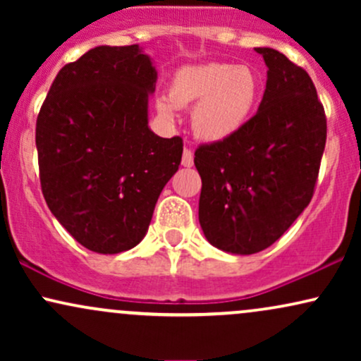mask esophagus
I'll return each instance as SVG.
<instances>
[{
	"label": "esophagus",
	"instance_id": "obj_1",
	"mask_svg": "<svg viewBox=\"0 0 361 361\" xmlns=\"http://www.w3.org/2000/svg\"><path fill=\"white\" fill-rule=\"evenodd\" d=\"M181 164H183L185 168L193 166V152L190 151V149H186V147H185V151H183V157H181Z\"/></svg>",
	"mask_w": 361,
	"mask_h": 361
}]
</instances>
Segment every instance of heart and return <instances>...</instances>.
Returning a JSON list of instances; mask_svg holds the SVG:
<instances>
[{
  "mask_svg": "<svg viewBox=\"0 0 361 361\" xmlns=\"http://www.w3.org/2000/svg\"><path fill=\"white\" fill-rule=\"evenodd\" d=\"M261 78L247 64L205 62L185 66L173 74L168 97L157 98L156 109L173 120L176 109L193 105L192 128L198 139L222 142L247 126L258 109Z\"/></svg>",
  "mask_w": 361,
  "mask_h": 361,
  "instance_id": "b5f03b06",
  "label": "heart"
}]
</instances>
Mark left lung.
Returning a JSON list of instances; mask_svg holds the SVG:
<instances>
[{
  "instance_id": "8db88e82",
  "label": "left lung",
  "mask_w": 361,
  "mask_h": 361,
  "mask_svg": "<svg viewBox=\"0 0 361 361\" xmlns=\"http://www.w3.org/2000/svg\"><path fill=\"white\" fill-rule=\"evenodd\" d=\"M258 111L234 137L195 151L202 178L198 221L231 255L267 250L304 212L326 146V115L304 69L270 47Z\"/></svg>"
}]
</instances>
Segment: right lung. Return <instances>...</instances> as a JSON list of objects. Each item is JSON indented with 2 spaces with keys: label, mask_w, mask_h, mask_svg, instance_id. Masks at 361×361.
Returning a JSON list of instances; mask_svg holds the SVG:
<instances>
[{
  "label": "right lung",
  "mask_w": 361,
  "mask_h": 361,
  "mask_svg": "<svg viewBox=\"0 0 361 361\" xmlns=\"http://www.w3.org/2000/svg\"><path fill=\"white\" fill-rule=\"evenodd\" d=\"M156 81L137 44L98 45L57 73L37 117L44 198L86 250L118 255L137 246L180 166L183 140L149 128Z\"/></svg>",
  "instance_id": "obj_1"
}]
</instances>
